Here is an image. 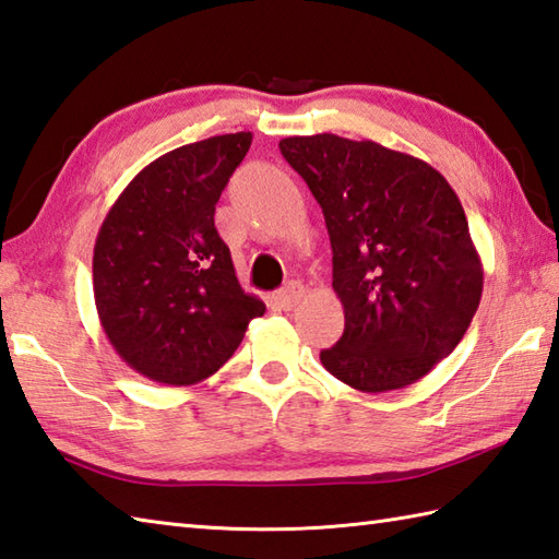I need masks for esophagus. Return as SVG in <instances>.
<instances>
[{"label": "esophagus", "instance_id": "1", "mask_svg": "<svg viewBox=\"0 0 559 559\" xmlns=\"http://www.w3.org/2000/svg\"><path fill=\"white\" fill-rule=\"evenodd\" d=\"M304 299V287L299 282H289L287 287H282L277 294H275V301L282 311H292L299 306V301Z\"/></svg>", "mask_w": 559, "mask_h": 559}]
</instances>
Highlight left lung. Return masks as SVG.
Instances as JSON below:
<instances>
[{
  "mask_svg": "<svg viewBox=\"0 0 559 559\" xmlns=\"http://www.w3.org/2000/svg\"><path fill=\"white\" fill-rule=\"evenodd\" d=\"M280 152L321 204L333 248L345 330L321 364L361 393L419 381L461 343L483 296L459 195L423 158L371 140L284 136Z\"/></svg>",
  "mask_w": 559,
  "mask_h": 559,
  "instance_id": "1",
  "label": "left lung"
}]
</instances>
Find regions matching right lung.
Segmentation results:
<instances>
[{
	"label": "right lung",
	"instance_id": "right-lung-1",
	"mask_svg": "<svg viewBox=\"0 0 559 559\" xmlns=\"http://www.w3.org/2000/svg\"><path fill=\"white\" fill-rule=\"evenodd\" d=\"M253 134H216L144 166L100 224L94 299L120 359L150 381L219 371L265 304L238 284L214 207Z\"/></svg>",
	"mask_w": 559,
	"mask_h": 559
}]
</instances>
